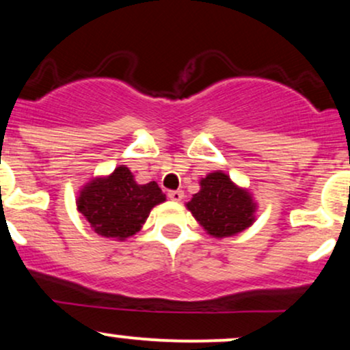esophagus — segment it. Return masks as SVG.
<instances>
[{"label":"esophagus","mask_w":350,"mask_h":350,"mask_svg":"<svg viewBox=\"0 0 350 350\" xmlns=\"http://www.w3.org/2000/svg\"><path fill=\"white\" fill-rule=\"evenodd\" d=\"M167 198L171 200H174V202H180V200L184 199V192L183 191H170L167 192Z\"/></svg>","instance_id":"obj_1"}]
</instances>
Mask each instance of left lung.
<instances>
[{
	"mask_svg": "<svg viewBox=\"0 0 350 350\" xmlns=\"http://www.w3.org/2000/svg\"><path fill=\"white\" fill-rule=\"evenodd\" d=\"M199 192L186 204L199 226L215 239L234 237L256 220L258 204L224 171H212L199 180Z\"/></svg>",
	"mask_w": 350,
	"mask_h": 350,
	"instance_id": "1",
	"label": "left lung"
}]
</instances>
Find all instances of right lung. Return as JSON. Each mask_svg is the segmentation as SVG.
Returning <instances> with one entry per match:
<instances>
[{
    "label": "right lung",
    "mask_w": 350,
    "mask_h": 350,
    "mask_svg": "<svg viewBox=\"0 0 350 350\" xmlns=\"http://www.w3.org/2000/svg\"><path fill=\"white\" fill-rule=\"evenodd\" d=\"M166 200L154 180L138 184L124 164L107 176H97L80 187L77 211L90 224L95 234L105 239L123 240L142 230L152 207Z\"/></svg>",
    "instance_id": "right-lung-1"
}]
</instances>
